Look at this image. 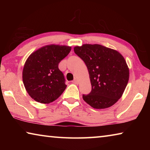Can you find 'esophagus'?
<instances>
[{"mask_svg":"<svg viewBox=\"0 0 150 150\" xmlns=\"http://www.w3.org/2000/svg\"><path fill=\"white\" fill-rule=\"evenodd\" d=\"M72 82L73 83H75V84H78L79 83V81H78V80L77 79H75L74 80H73Z\"/></svg>","mask_w":150,"mask_h":150,"instance_id":"esophagus-1","label":"esophagus"}]
</instances>
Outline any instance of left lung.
I'll return each instance as SVG.
<instances>
[{
	"label": "left lung",
	"instance_id": "8db88e82",
	"mask_svg": "<svg viewBox=\"0 0 150 150\" xmlns=\"http://www.w3.org/2000/svg\"><path fill=\"white\" fill-rule=\"evenodd\" d=\"M74 52L87 65L91 93L83 98L96 109L110 107L122 95L129 80V69L124 57L116 50L99 44H83Z\"/></svg>",
	"mask_w": 150,
	"mask_h": 150
}]
</instances>
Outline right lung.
<instances>
[{
  "label": "right lung",
  "mask_w": 150,
  "mask_h": 150,
  "mask_svg": "<svg viewBox=\"0 0 150 150\" xmlns=\"http://www.w3.org/2000/svg\"><path fill=\"white\" fill-rule=\"evenodd\" d=\"M71 47L47 45L28 57L22 71L25 88L34 100L49 104L58 98L67 87L58 65L67 56Z\"/></svg>",
  "instance_id": "1"
}]
</instances>
